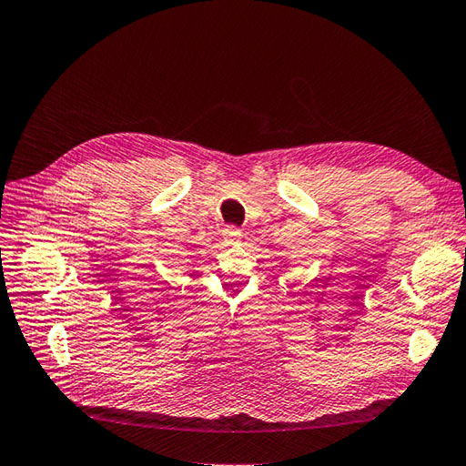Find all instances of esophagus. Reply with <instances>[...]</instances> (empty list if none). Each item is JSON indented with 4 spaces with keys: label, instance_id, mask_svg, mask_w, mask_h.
<instances>
[{
    "label": "esophagus",
    "instance_id": "obj_1",
    "mask_svg": "<svg viewBox=\"0 0 466 466\" xmlns=\"http://www.w3.org/2000/svg\"><path fill=\"white\" fill-rule=\"evenodd\" d=\"M225 235V241H228L229 245H237L238 243V237H241V229L238 228H228L223 231Z\"/></svg>",
    "mask_w": 466,
    "mask_h": 466
}]
</instances>
